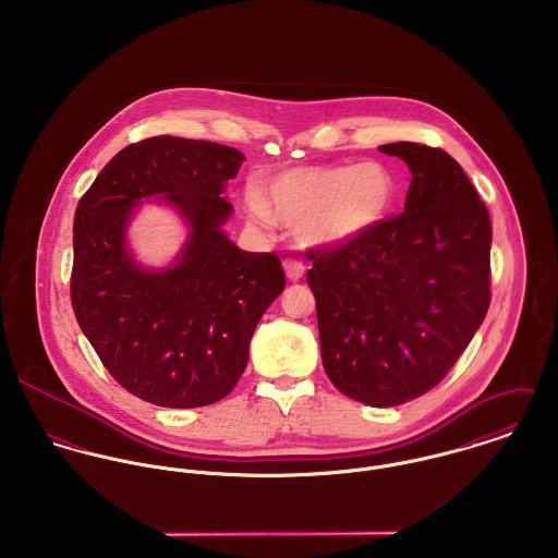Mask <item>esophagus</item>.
I'll return each instance as SVG.
<instances>
[{
  "instance_id": "esophagus-1",
  "label": "esophagus",
  "mask_w": 558,
  "mask_h": 558,
  "mask_svg": "<svg viewBox=\"0 0 558 558\" xmlns=\"http://www.w3.org/2000/svg\"><path fill=\"white\" fill-rule=\"evenodd\" d=\"M283 270H286V277H288L290 281H301L303 275H305V266H303L301 262L292 259V257L283 259Z\"/></svg>"
}]
</instances>
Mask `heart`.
<instances>
[{
  "mask_svg": "<svg viewBox=\"0 0 558 558\" xmlns=\"http://www.w3.org/2000/svg\"><path fill=\"white\" fill-rule=\"evenodd\" d=\"M398 182L378 160L359 165H299L262 180L246 195V213L259 228L275 221L294 228L307 248H337L376 230L393 210Z\"/></svg>",
  "mask_w": 558,
  "mask_h": 558,
  "instance_id": "obj_1",
  "label": "heart"
}]
</instances>
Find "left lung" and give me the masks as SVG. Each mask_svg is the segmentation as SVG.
Here are the masks:
<instances>
[{
    "mask_svg": "<svg viewBox=\"0 0 558 558\" xmlns=\"http://www.w3.org/2000/svg\"><path fill=\"white\" fill-rule=\"evenodd\" d=\"M412 173L403 213L352 244L310 253L322 363L348 398L391 408L434 389L489 307L492 226L460 162L398 142Z\"/></svg>",
    "mask_w": 558,
    "mask_h": 558,
    "instance_id": "left-lung-1",
    "label": "left lung"
}]
</instances>
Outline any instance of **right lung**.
Wrapping results in <instances>:
<instances>
[{
    "label": "right lung",
    "mask_w": 558,
    "mask_h": 558,
    "mask_svg": "<svg viewBox=\"0 0 558 558\" xmlns=\"http://www.w3.org/2000/svg\"><path fill=\"white\" fill-rule=\"evenodd\" d=\"M244 155L182 137L120 150L81 197L73 226L71 301L107 372L162 408H199L239 383L255 326L283 292L275 253L239 248L223 195ZM171 207L187 239L155 269L136 262L128 228L141 204Z\"/></svg>",
    "instance_id": "1"
}]
</instances>
